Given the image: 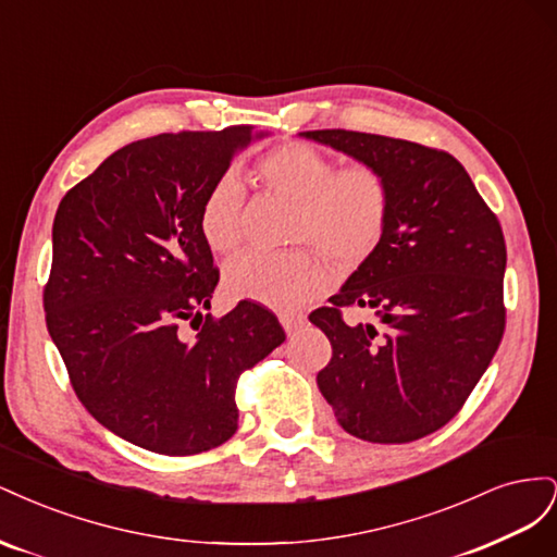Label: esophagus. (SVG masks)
Segmentation results:
<instances>
[{
	"label": "esophagus",
	"instance_id": "obj_1",
	"mask_svg": "<svg viewBox=\"0 0 557 557\" xmlns=\"http://www.w3.org/2000/svg\"><path fill=\"white\" fill-rule=\"evenodd\" d=\"M281 325H283L285 332L293 334V332H297V330H301V327L307 325V318L301 315V313H283L281 315Z\"/></svg>",
	"mask_w": 557,
	"mask_h": 557
}]
</instances>
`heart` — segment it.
<instances>
[{
    "instance_id": "heart-1",
    "label": "heart",
    "mask_w": 557,
    "mask_h": 557,
    "mask_svg": "<svg viewBox=\"0 0 557 557\" xmlns=\"http://www.w3.org/2000/svg\"><path fill=\"white\" fill-rule=\"evenodd\" d=\"M264 190L297 205L293 244L318 247L350 272L376 256L391 223V188L372 164L336 162L307 141H283L256 160ZM199 234L218 256L246 239V190L237 174L211 183L199 205ZM330 264L312 248L248 256L225 269V290L276 311H297L330 288Z\"/></svg>"
}]
</instances>
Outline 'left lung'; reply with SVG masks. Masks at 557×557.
I'll return each mask as SVG.
<instances>
[{"label":"left lung","instance_id":"left-lung-1","mask_svg":"<svg viewBox=\"0 0 557 557\" xmlns=\"http://www.w3.org/2000/svg\"><path fill=\"white\" fill-rule=\"evenodd\" d=\"M305 137L372 164L391 188V223L332 307L309 320L332 344L318 387L358 440L409 444L444 428L491 364L507 325V244L465 166L442 148L352 129ZM344 308H372L348 326Z\"/></svg>","mask_w":557,"mask_h":557}]
</instances>
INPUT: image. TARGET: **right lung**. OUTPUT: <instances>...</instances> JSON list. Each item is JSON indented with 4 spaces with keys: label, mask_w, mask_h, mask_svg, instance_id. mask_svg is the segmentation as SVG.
<instances>
[{
    "label": "right lung",
    "mask_w": 557,
    "mask_h": 557,
    "mask_svg": "<svg viewBox=\"0 0 557 557\" xmlns=\"http://www.w3.org/2000/svg\"><path fill=\"white\" fill-rule=\"evenodd\" d=\"M252 125L166 132L115 150L60 201L44 285L50 339L88 413L125 442L195 455L237 432V383L285 342L239 301L205 313L221 278L199 205ZM190 322L195 335L180 325Z\"/></svg>",
    "instance_id": "obj_1"
}]
</instances>
